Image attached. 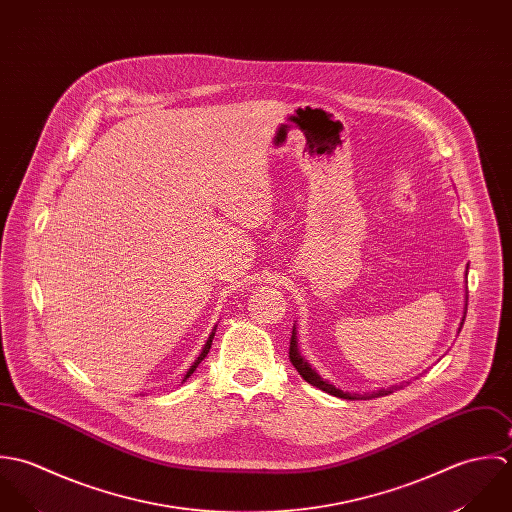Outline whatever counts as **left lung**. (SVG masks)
<instances>
[{"label":"left lung","instance_id":"left-lung-1","mask_svg":"<svg viewBox=\"0 0 512 512\" xmlns=\"http://www.w3.org/2000/svg\"><path fill=\"white\" fill-rule=\"evenodd\" d=\"M461 326H463V324H461ZM289 358H291L293 366L297 368V372L307 380L308 384L316 386L318 390H322V392H326V394H330V396L342 398V400H372V398L388 396V394H392L394 390L402 388V386H392V388H388V390H378V392H374V394H362V396H360V394H348V392H342V390L334 388L332 384L324 382V380L310 368V364L303 360V356H301V352H299V346H297V330H295V326H293V336H291V346H289Z\"/></svg>","mask_w":512,"mask_h":512}]
</instances>
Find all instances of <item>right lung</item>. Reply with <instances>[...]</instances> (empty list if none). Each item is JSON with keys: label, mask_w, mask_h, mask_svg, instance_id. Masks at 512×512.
<instances>
[{"label": "right lung", "mask_w": 512, "mask_h": 512, "mask_svg": "<svg viewBox=\"0 0 512 512\" xmlns=\"http://www.w3.org/2000/svg\"><path fill=\"white\" fill-rule=\"evenodd\" d=\"M213 336H215V332H211V334H209V338H207V342H205V346H204V350H202V354H200V356H198V360H196V362H194V366H192V368H190V370H188V374H186V378H190V376H192V374H194V370H196V368H198V366H200V362H202V360H204L205 356H207V352H209V348H211V340H213ZM186 378H184V380H186Z\"/></svg>", "instance_id": "1"}]
</instances>
